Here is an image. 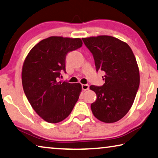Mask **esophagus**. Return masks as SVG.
I'll list each match as a JSON object with an SVG mask.
<instances>
[{
    "label": "esophagus",
    "mask_w": 158,
    "mask_h": 158,
    "mask_svg": "<svg viewBox=\"0 0 158 158\" xmlns=\"http://www.w3.org/2000/svg\"><path fill=\"white\" fill-rule=\"evenodd\" d=\"M81 87H82V89H83L84 91H86V90H88L89 89V86L88 84H82Z\"/></svg>",
    "instance_id": "obj_1"
}]
</instances>
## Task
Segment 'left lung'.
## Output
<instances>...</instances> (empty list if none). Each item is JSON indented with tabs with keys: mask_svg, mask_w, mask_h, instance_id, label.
<instances>
[{
	"mask_svg": "<svg viewBox=\"0 0 158 158\" xmlns=\"http://www.w3.org/2000/svg\"><path fill=\"white\" fill-rule=\"evenodd\" d=\"M82 40L93 54L96 71L106 73L102 86H90L97 96L91 105L93 114L105 123L116 122L129 112L139 87L136 57L128 44L114 37L102 35Z\"/></svg>",
	"mask_w": 158,
	"mask_h": 158,
	"instance_id": "left-lung-1",
	"label": "left lung"
}]
</instances>
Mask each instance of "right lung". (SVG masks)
Here are the masks:
<instances>
[{
	"instance_id": "add662e5",
	"label": "right lung",
	"mask_w": 158,
	"mask_h": 158,
	"mask_svg": "<svg viewBox=\"0 0 158 158\" xmlns=\"http://www.w3.org/2000/svg\"><path fill=\"white\" fill-rule=\"evenodd\" d=\"M79 38L51 36L32 48L22 71L24 94L35 112L49 123H58L71 113L81 91L79 83L58 81L65 72L69 52L81 47Z\"/></svg>"
}]
</instances>
